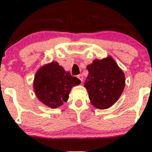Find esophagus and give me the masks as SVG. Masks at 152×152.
<instances>
[{
	"instance_id": "esophagus-1",
	"label": "esophagus",
	"mask_w": 152,
	"mask_h": 152,
	"mask_svg": "<svg viewBox=\"0 0 152 152\" xmlns=\"http://www.w3.org/2000/svg\"><path fill=\"white\" fill-rule=\"evenodd\" d=\"M77 77H78V79H79L80 81H81V82L83 81V76H82L81 74H79V75H78V76H77Z\"/></svg>"
}]
</instances>
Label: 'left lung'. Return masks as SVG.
Listing matches in <instances>:
<instances>
[{"instance_id":"left-lung-1","label":"left lung","mask_w":152,"mask_h":152,"mask_svg":"<svg viewBox=\"0 0 152 152\" xmlns=\"http://www.w3.org/2000/svg\"><path fill=\"white\" fill-rule=\"evenodd\" d=\"M85 81L91 103L99 109L111 107L119 99L125 86V76L116 61L108 56L96 59L87 66Z\"/></svg>"}]
</instances>
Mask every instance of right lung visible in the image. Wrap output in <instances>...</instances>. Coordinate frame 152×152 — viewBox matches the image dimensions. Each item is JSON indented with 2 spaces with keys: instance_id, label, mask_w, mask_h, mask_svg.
Here are the masks:
<instances>
[{
  "instance_id": "add662e5",
  "label": "right lung",
  "mask_w": 152,
  "mask_h": 152,
  "mask_svg": "<svg viewBox=\"0 0 152 152\" xmlns=\"http://www.w3.org/2000/svg\"><path fill=\"white\" fill-rule=\"evenodd\" d=\"M80 83L78 78L71 76L58 63L53 61L38 69L35 75L34 88L39 101L56 109L67 102L72 87Z\"/></svg>"
}]
</instances>
